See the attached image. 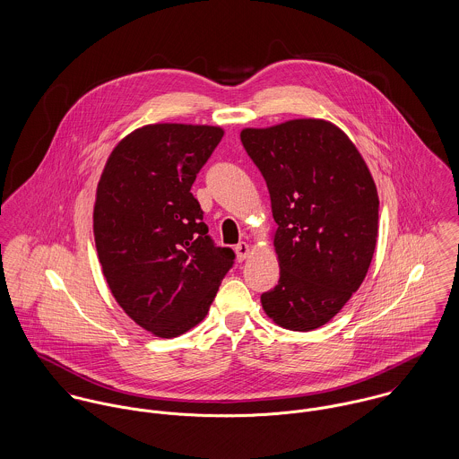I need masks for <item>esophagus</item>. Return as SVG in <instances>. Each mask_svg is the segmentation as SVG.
<instances>
[{
  "label": "esophagus",
  "instance_id": "obj_1",
  "mask_svg": "<svg viewBox=\"0 0 459 459\" xmlns=\"http://www.w3.org/2000/svg\"><path fill=\"white\" fill-rule=\"evenodd\" d=\"M236 256H238L239 262L247 260V258L250 256V245H248V243H239V245L236 247Z\"/></svg>",
  "mask_w": 459,
  "mask_h": 459
}]
</instances>
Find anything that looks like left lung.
Instances as JSON below:
<instances>
[{"mask_svg": "<svg viewBox=\"0 0 459 459\" xmlns=\"http://www.w3.org/2000/svg\"><path fill=\"white\" fill-rule=\"evenodd\" d=\"M262 172L280 264L278 285L260 296L283 329L313 331L347 305L369 269L378 236V194L356 144L325 119L243 128Z\"/></svg>", "mask_w": 459, "mask_h": 459, "instance_id": "obj_1", "label": "left lung"}]
</instances>
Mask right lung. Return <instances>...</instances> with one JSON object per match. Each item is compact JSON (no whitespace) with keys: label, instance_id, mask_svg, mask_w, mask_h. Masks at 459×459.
I'll return each mask as SVG.
<instances>
[{"label":"right lung","instance_id":"add662e5","mask_svg":"<svg viewBox=\"0 0 459 459\" xmlns=\"http://www.w3.org/2000/svg\"><path fill=\"white\" fill-rule=\"evenodd\" d=\"M221 137L209 125L141 126L108 154L97 186L93 234L107 285L158 338L203 322L234 264V252L207 236L190 192Z\"/></svg>","mask_w":459,"mask_h":459}]
</instances>
